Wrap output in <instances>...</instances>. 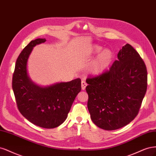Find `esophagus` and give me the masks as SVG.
Returning <instances> with one entry per match:
<instances>
[{"label": "esophagus", "instance_id": "esophagus-1", "mask_svg": "<svg viewBox=\"0 0 156 156\" xmlns=\"http://www.w3.org/2000/svg\"><path fill=\"white\" fill-rule=\"evenodd\" d=\"M87 85V83H86V82L85 81V80H82V90H85V87H86V86Z\"/></svg>", "mask_w": 156, "mask_h": 156}]
</instances>
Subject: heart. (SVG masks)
Here are the masks:
<instances>
[{"instance_id": "1", "label": "heart", "mask_w": 156, "mask_h": 156, "mask_svg": "<svg viewBox=\"0 0 156 156\" xmlns=\"http://www.w3.org/2000/svg\"><path fill=\"white\" fill-rule=\"evenodd\" d=\"M102 51V48L96 47L94 52L98 53ZM113 59V53L110 49H105L99 54L98 57L89 67V71L93 74H99L111 65Z\"/></svg>"}]
</instances>
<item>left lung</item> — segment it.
Segmentation results:
<instances>
[{
    "label": "left lung",
    "instance_id": "obj_1",
    "mask_svg": "<svg viewBox=\"0 0 156 156\" xmlns=\"http://www.w3.org/2000/svg\"><path fill=\"white\" fill-rule=\"evenodd\" d=\"M109 70L86 79L87 107L93 123L105 130L128 124L138 115L147 89V69L134 48L126 44Z\"/></svg>",
    "mask_w": 156,
    "mask_h": 156
}]
</instances>
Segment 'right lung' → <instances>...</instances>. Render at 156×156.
<instances>
[{
    "label": "right lung",
    "mask_w": 156,
    "mask_h": 156,
    "mask_svg": "<svg viewBox=\"0 0 156 156\" xmlns=\"http://www.w3.org/2000/svg\"><path fill=\"white\" fill-rule=\"evenodd\" d=\"M44 39L31 41L18 56L12 78V88L19 111L32 124L44 128L61 125L67 117L76 95L81 91V80L61 82L41 87L28 76L27 65L29 55L36 44Z\"/></svg>",
    "instance_id": "add662e5"
}]
</instances>
